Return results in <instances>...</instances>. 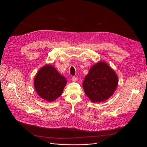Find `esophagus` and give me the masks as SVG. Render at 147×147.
Instances as JSON below:
<instances>
[{"label": "esophagus", "mask_w": 147, "mask_h": 147, "mask_svg": "<svg viewBox=\"0 0 147 147\" xmlns=\"http://www.w3.org/2000/svg\"><path fill=\"white\" fill-rule=\"evenodd\" d=\"M77 80H78V78H77V77H73L72 78V81L73 82H77Z\"/></svg>", "instance_id": "1"}]
</instances>
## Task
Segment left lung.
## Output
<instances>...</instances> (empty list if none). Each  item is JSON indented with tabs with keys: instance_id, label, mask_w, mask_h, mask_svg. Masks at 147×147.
Listing matches in <instances>:
<instances>
[{
	"instance_id": "1",
	"label": "left lung",
	"mask_w": 147,
	"mask_h": 147,
	"mask_svg": "<svg viewBox=\"0 0 147 147\" xmlns=\"http://www.w3.org/2000/svg\"><path fill=\"white\" fill-rule=\"evenodd\" d=\"M118 84L115 71L105 61H99L90 68L83 82V87L91 102H100L113 95Z\"/></svg>"
}]
</instances>
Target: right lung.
Segmentation results:
<instances>
[{"label": "right lung", "mask_w": 147, "mask_h": 147, "mask_svg": "<svg viewBox=\"0 0 147 147\" xmlns=\"http://www.w3.org/2000/svg\"><path fill=\"white\" fill-rule=\"evenodd\" d=\"M66 83V78L49 64L40 69L34 79V88L38 95L51 102L61 96Z\"/></svg>", "instance_id": "obj_1"}]
</instances>
